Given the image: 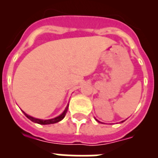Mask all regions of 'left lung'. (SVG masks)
<instances>
[{
    "label": "left lung",
    "instance_id": "obj_1",
    "mask_svg": "<svg viewBox=\"0 0 158 158\" xmlns=\"http://www.w3.org/2000/svg\"><path fill=\"white\" fill-rule=\"evenodd\" d=\"M96 121H97V119H96ZM123 121H122V123H123Z\"/></svg>",
    "mask_w": 158,
    "mask_h": 158
}]
</instances>
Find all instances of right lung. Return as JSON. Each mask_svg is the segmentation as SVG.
<instances>
[{"mask_svg": "<svg viewBox=\"0 0 158 158\" xmlns=\"http://www.w3.org/2000/svg\"><path fill=\"white\" fill-rule=\"evenodd\" d=\"M68 107H69V105H67V107H65V111H64L61 114V115H58V117H55V118H51V119H40V118H34V117L28 115L27 114H26L24 111H22L23 112V114L25 115V116L27 117V118H29V119H30L31 121H32V122L36 123H39V124H41V125H47V124L56 123H58V122H60L61 120H62V119L64 118V117H65V114H66L67 110H68Z\"/></svg>", "mask_w": 158, "mask_h": 158, "instance_id": "1", "label": "right lung"}]
</instances>
